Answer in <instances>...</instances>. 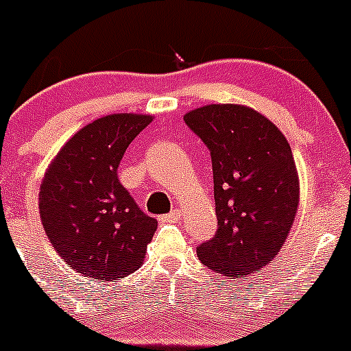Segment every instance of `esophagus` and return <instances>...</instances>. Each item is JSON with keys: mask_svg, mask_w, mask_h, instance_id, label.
Wrapping results in <instances>:
<instances>
[{"mask_svg": "<svg viewBox=\"0 0 351 351\" xmlns=\"http://www.w3.org/2000/svg\"><path fill=\"white\" fill-rule=\"evenodd\" d=\"M180 219V211L179 209H174V211H171L169 215H164L160 216V221L162 223H177Z\"/></svg>", "mask_w": 351, "mask_h": 351, "instance_id": "34e87169", "label": "esophagus"}]
</instances>
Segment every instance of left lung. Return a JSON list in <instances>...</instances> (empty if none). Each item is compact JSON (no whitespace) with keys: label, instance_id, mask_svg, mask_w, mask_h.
I'll return each mask as SVG.
<instances>
[{"label":"left lung","instance_id":"left-lung-1","mask_svg":"<svg viewBox=\"0 0 351 351\" xmlns=\"http://www.w3.org/2000/svg\"><path fill=\"white\" fill-rule=\"evenodd\" d=\"M209 149L218 231L197 247L202 265L237 279L269 265L289 237L299 177L289 142L243 104H208L184 114Z\"/></svg>","mask_w":351,"mask_h":351}]
</instances>
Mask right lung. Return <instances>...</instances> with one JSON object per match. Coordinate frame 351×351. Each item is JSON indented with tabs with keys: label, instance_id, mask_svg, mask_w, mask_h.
Instances as JSON below:
<instances>
[{
	"label": "right lung",
	"instance_id": "obj_1",
	"mask_svg": "<svg viewBox=\"0 0 351 351\" xmlns=\"http://www.w3.org/2000/svg\"><path fill=\"white\" fill-rule=\"evenodd\" d=\"M152 120L133 113L97 118L67 140L43 176L38 193L43 230L82 277L114 282L142 267L157 219L121 186L118 165Z\"/></svg>",
	"mask_w": 351,
	"mask_h": 351
}]
</instances>
